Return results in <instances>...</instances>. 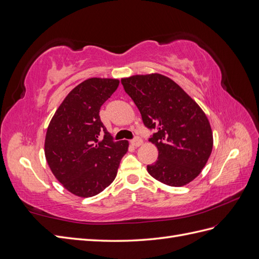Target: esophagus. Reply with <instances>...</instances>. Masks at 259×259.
I'll list each match as a JSON object with an SVG mask.
<instances>
[{"label":"esophagus","instance_id":"esophagus-1","mask_svg":"<svg viewBox=\"0 0 259 259\" xmlns=\"http://www.w3.org/2000/svg\"><path fill=\"white\" fill-rule=\"evenodd\" d=\"M132 145L133 146H135V147H138V146H140L143 144V140H142V138H140L139 136H135L134 138L132 139Z\"/></svg>","mask_w":259,"mask_h":259}]
</instances>
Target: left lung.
Returning <instances> with one entry per match:
<instances>
[{
  "label": "left lung",
  "mask_w": 259,
  "mask_h": 259,
  "mask_svg": "<svg viewBox=\"0 0 259 259\" xmlns=\"http://www.w3.org/2000/svg\"><path fill=\"white\" fill-rule=\"evenodd\" d=\"M142 114L149 138L159 150L148 173L159 182L179 187L190 183L205 166L213 134L205 113L169 77L159 73L134 75L121 81Z\"/></svg>",
  "instance_id": "left-lung-1"
}]
</instances>
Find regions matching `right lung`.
<instances>
[{"label":"right lung","mask_w":259,"mask_h":259,"mask_svg":"<svg viewBox=\"0 0 259 259\" xmlns=\"http://www.w3.org/2000/svg\"><path fill=\"white\" fill-rule=\"evenodd\" d=\"M119 86L114 79H92L68 94L49 125L45 156L53 174L66 189L94 197L110 185L128 142H114L101 122L100 107Z\"/></svg>","instance_id":"obj_1"}]
</instances>
